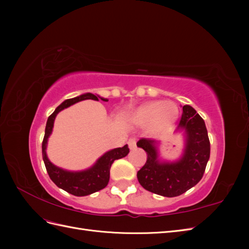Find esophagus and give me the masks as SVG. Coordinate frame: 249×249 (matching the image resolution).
<instances>
[{"label": "esophagus", "mask_w": 249, "mask_h": 249, "mask_svg": "<svg viewBox=\"0 0 249 249\" xmlns=\"http://www.w3.org/2000/svg\"><path fill=\"white\" fill-rule=\"evenodd\" d=\"M136 139H134V138H131L130 140H129V146H130V149H135L136 148Z\"/></svg>", "instance_id": "obj_1"}]
</instances>
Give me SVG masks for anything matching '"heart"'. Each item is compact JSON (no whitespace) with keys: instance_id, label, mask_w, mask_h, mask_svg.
<instances>
[{"instance_id":"obj_1","label":"heart","mask_w":249,"mask_h":249,"mask_svg":"<svg viewBox=\"0 0 249 249\" xmlns=\"http://www.w3.org/2000/svg\"><path fill=\"white\" fill-rule=\"evenodd\" d=\"M178 110L171 102L155 101L141 105L134 111L132 122L139 126H149L155 134L167 131L177 122Z\"/></svg>"}]
</instances>
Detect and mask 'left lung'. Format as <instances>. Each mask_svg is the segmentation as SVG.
<instances>
[{
	"label": "left lung",
	"instance_id": "obj_1",
	"mask_svg": "<svg viewBox=\"0 0 249 249\" xmlns=\"http://www.w3.org/2000/svg\"><path fill=\"white\" fill-rule=\"evenodd\" d=\"M182 134L184 147L177 160L160 156V141L140 139L137 146L147 154L137 178L145 190L165 197H175L191 189L201 179L210 158V141L203 119L189 105L183 106V115L176 130Z\"/></svg>",
	"mask_w": 249,
	"mask_h": 249
}]
</instances>
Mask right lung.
Listing matches in <instances>:
<instances>
[{
  "label": "right lung",
  "mask_w": 249,
  "mask_h": 249,
  "mask_svg": "<svg viewBox=\"0 0 249 249\" xmlns=\"http://www.w3.org/2000/svg\"><path fill=\"white\" fill-rule=\"evenodd\" d=\"M85 100H93V101H104L108 102V99L100 96L99 94L93 93H84L79 96L72 97V99L65 100L55 109V111L49 116L46 132L42 141V159L46 165L47 171L51 179L54 182L59 188H61L64 191L69 192L74 196H86V195L92 194L96 191L104 189L109 183L110 178V168L111 165L115 160L122 159L130 153V149L127 144L123 147H117L108 150V152L102 155L95 163L86 169L83 170H67L61 167L56 166L53 164L47 155L48 141L54 127V122L58 113L66 108H69L76 103Z\"/></svg>",
  "instance_id": "obj_1"
}]
</instances>
